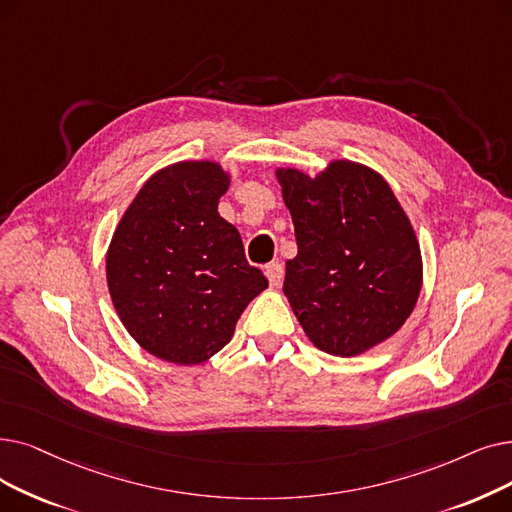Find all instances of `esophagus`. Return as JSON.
<instances>
[{
  "instance_id": "34e87169",
  "label": "esophagus",
  "mask_w": 512,
  "mask_h": 512,
  "mask_svg": "<svg viewBox=\"0 0 512 512\" xmlns=\"http://www.w3.org/2000/svg\"><path fill=\"white\" fill-rule=\"evenodd\" d=\"M265 276H268L272 286H278L282 282V278H284V268H282L278 261H272V263L265 265Z\"/></svg>"
}]
</instances>
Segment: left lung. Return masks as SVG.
Segmentation results:
<instances>
[{
  "label": "left lung",
  "instance_id": "8db88e82",
  "mask_svg": "<svg viewBox=\"0 0 512 512\" xmlns=\"http://www.w3.org/2000/svg\"><path fill=\"white\" fill-rule=\"evenodd\" d=\"M276 177L299 249L282 291L307 339L341 358L387 341L418 301L422 257L383 175L341 159L316 177L291 167Z\"/></svg>",
  "mask_w": 512,
  "mask_h": 512
}]
</instances>
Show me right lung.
Returning a JSON list of instances; mask_svg holds the SVG:
<instances>
[{"mask_svg": "<svg viewBox=\"0 0 512 512\" xmlns=\"http://www.w3.org/2000/svg\"><path fill=\"white\" fill-rule=\"evenodd\" d=\"M228 186L230 173L215 161L173 163L140 188L110 240V299L129 335L165 362H207L268 288L238 230L217 213Z\"/></svg>", "mask_w": 512, "mask_h": 512, "instance_id": "obj_1", "label": "right lung"}]
</instances>
